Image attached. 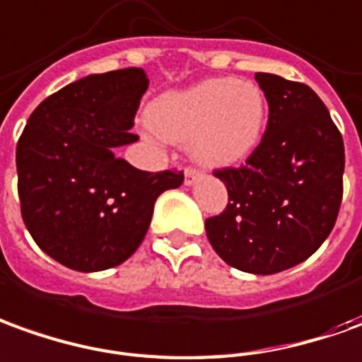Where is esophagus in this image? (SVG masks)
<instances>
[{
    "mask_svg": "<svg viewBox=\"0 0 362 362\" xmlns=\"http://www.w3.org/2000/svg\"><path fill=\"white\" fill-rule=\"evenodd\" d=\"M197 179H199V173H197V171H193V169H187V171H185V185L191 187L193 183H195Z\"/></svg>",
    "mask_w": 362,
    "mask_h": 362,
    "instance_id": "esophagus-1",
    "label": "esophagus"
}]
</instances>
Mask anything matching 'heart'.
I'll list each match as a JSON object with an SVG mask.
<instances>
[{
	"instance_id": "1",
	"label": "heart",
	"mask_w": 362,
	"mask_h": 362,
	"mask_svg": "<svg viewBox=\"0 0 362 362\" xmlns=\"http://www.w3.org/2000/svg\"><path fill=\"white\" fill-rule=\"evenodd\" d=\"M268 100L260 86L244 78H206L163 92L148 108L151 136L189 141L197 165L221 171L244 163L260 146Z\"/></svg>"
}]
</instances>
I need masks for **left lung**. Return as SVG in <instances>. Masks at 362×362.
Returning a JSON list of instances; mask_svg holds the SVG:
<instances>
[{"mask_svg":"<svg viewBox=\"0 0 362 362\" xmlns=\"http://www.w3.org/2000/svg\"><path fill=\"white\" fill-rule=\"evenodd\" d=\"M254 78L268 100V128L246 165L214 173L228 205L205 228L228 266L268 276L308 260L333 230L345 146L310 86L268 72Z\"/></svg>","mask_w":362,"mask_h":362,"instance_id":"left-lung-1","label":"left lung"}]
</instances>
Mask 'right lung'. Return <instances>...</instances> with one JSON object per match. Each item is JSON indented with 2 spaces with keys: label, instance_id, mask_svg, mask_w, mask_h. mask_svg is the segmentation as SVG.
I'll list each match as a JSON object with an SVG mask.
<instances>
[{
  "label": "right lung",
  "instance_id": "add662e5",
  "mask_svg": "<svg viewBox=\"0 0 362 362\" xmlns=\"http://www.w3.org/2000/svg\"><path fill=\"white\" fill-rule=\"evenodd\" d=\"M144 69L88 74L45 98L17 141L25 226L52 260L76 272L126 262L148 234L157 197L183 173H149L116 151L148 90Z\"/></svg>",
  "mask_w": 362,
  "mask_h": 362
}]
</instances>
